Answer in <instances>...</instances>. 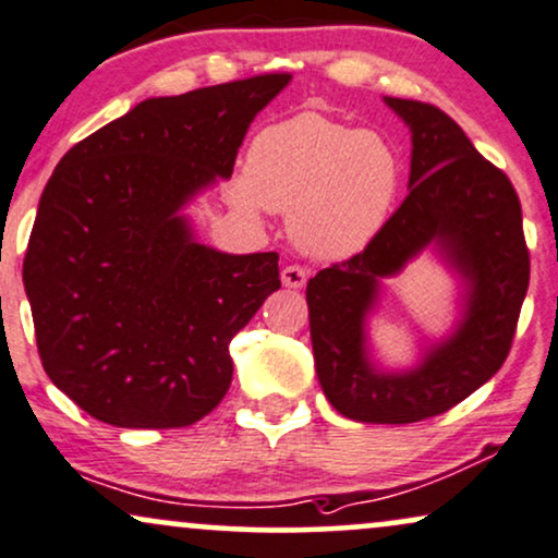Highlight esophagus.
<instances>
[{
    "label": "esophagus",
    "instance_id": "esophagus-1",
    "mask_svg": "<svg viewBox=\"0 0 558 558\" xmlns=\"http://www.w3.org/2000/svg\"><path fill=\"white\" fill-rule=\"evenodd\" d=\"M308 278V270L301 265H286L283 270H280V280H283L286 288H301L306 283Z\"/></svg>",
    "mask_w": 558,
    "mask_h": 558
}]
</instances>
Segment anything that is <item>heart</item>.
Segmentation results:
<instances>
[{"label":"heart","instance_id":"b5f03b06","mask_svg":"<svg viewBox=\"0 0 558 558\" xmlns=\"http://www.w3.org/2000/svg\"><path fill=\"white\" fill-rule=\"evenodd\" d=\"M400 190V158L385 137L301 111L254 134L231 199L246 213L291 210L301 250L348 257L379 233Z\"/></svg>","mask_w":558,"mask_h":558}]
</instances>
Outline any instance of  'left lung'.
Instances as JSON below:
<instances>
[{
	"label": "left lung",
	"instance_id": "obj_1",
	"mask_svg": "<svg viewBox=\"0 0 558 558\" xmlns=\"http://www.w3.org/2000/svg\"><path fill=\"white\" fill-rule=\"evenodd\" d=\"M413 132L411 192L364 252L308 280L314 364L327 400L364 424H415L447 413L499 372L530 283V252L512 181L432 104L385 98ZM436 243L466 283L459 330L411 373L367 364L365 314L378 280Z\"/></svg>",
	"mask_w": 558,
	"mask_h": 558
}]
</instances>
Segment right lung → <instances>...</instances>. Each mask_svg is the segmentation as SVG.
I'll use <instances>...</instances> for the list:
<instances>
[{
  "mask_svg": "<svg viewBox=\"0 0 558 558\" xmlns=\"http://www.w3.org/2000/svg\"><path fill=\"white\" fill-rule=\"evenodd\" d=\"M288 80L147 98L53 169L23 283L46 374L93 418L181 428L226 398L228 345L280 288L278 254L215 252L179 210L231 177L252 119Z\"/></svg>",
  "mask_w": 558,
  "mask_h": 558,
  "instance_id": "obj_1",
  "label": "right lung"
}]
</instances>
